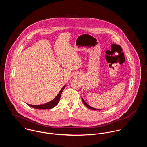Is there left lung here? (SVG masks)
Segmentation results:
<instances>
[{"instance_id": "1", "label": "left lung", "mask_w": 147, "mask_h": 147, "mask_svg": "<svg viewBox=\"0 0 147 147\" xmlns=\"http://www.w3.org/2000/svg\"><path fill=\"white\" fill-rule=\"evenodd\" d=\"M81 99H82V102H83V103L88 108H89V109H92V110H100V109H96V108H92V107H91V106H90L89 105H88L86 102H85V100L83 99V98L81 97Z\"/></svg>"}]
</instances>
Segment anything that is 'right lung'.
Here are the masks:
<instances>
[{
	"mask_svg": "<svg viewBox=\"0 0 147 147\" xmlns=\"http://www.w3.org/2000/svg\"><path fill=\"white\" fill-rule=\"evenodd\" d=\"M66 87V85L63 87V88L60 90V92L57 94V95L51 101L44 103V104H42V105H30V104H27L28 106L34 108L35 109H51L55 107L56 105H57V103H59L60 100V98L61 95V93L63 91Z\"/></svg>",
	"mask_w": 147,
	"mask_h": 147,
	"instance_id": "right-lung-1",
	"label": "right lung"
}]
</instances>
